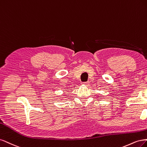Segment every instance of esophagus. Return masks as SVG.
<instances>
[{
    "label": "esophagus",
    "instance_id": "1",
    "mask_svg": "<svg viewBox=\"0 0 147 147\" xmlns=\"http://www.w3.org/2000/svg\"><path fill=\"white\" fill-rule=\"evenodd\" d=\"M83 84L85 85V86H88V85H89L90 84H89L88 82H84Z\"/></svg>",
    "mask_w": 147,
    "mask_h": 147
}]
</instances>
